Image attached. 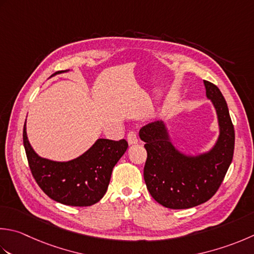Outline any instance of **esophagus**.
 Masks as SVG:
<instances>
[{"mask_svg":"<svg viewBox=\"0 0 254 254\" xmlns=\"http://www.w3.org/2000/svg\"><path fill=\"white\" fill-rule=\"evenodd\" d=\"M127 142L130 145H132V144H136L138 142V137H137L135 132L130 131L127 133Z\"/></svg>","mask_w":254,"mask_h":254,"instance_id":"obj_1","label":"esophagus"}]
</instances>
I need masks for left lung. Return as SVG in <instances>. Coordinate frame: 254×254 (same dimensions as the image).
Returning <instances> with one entry per match:
<instances>
[{
	"label": "left lung",
	"instance_id": "left-lung-1",
	"mask_svg": "<svg viewBox=\"0 0 254 254\" xmlns=\"http://www.w3.org/2000/svg\"><path fill=\"white\" fill-rule=\"evenodd\" d=\"M206 96L216 109L219 137L210 151L191 156L171 142L163 121L144 126L140 138L147 158L144 181L152 197L171 209H187L206 202L217 192L232 162L235 128L227 102L216 84L203 80Z\"/></svg>",
	"mask_w": 254,
	"mask_h": 254
}]
</instances>
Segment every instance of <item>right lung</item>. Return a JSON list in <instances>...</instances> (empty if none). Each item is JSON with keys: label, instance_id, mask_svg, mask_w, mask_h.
I'll list each match as a JSON object with an SVG mask.
<instances>
[{"label": "right lung", "instance_id": "obj_1", "mask_svg": "<svg viewBox=\"0 0 254 254\" xmlns=\"http://www.w3.org/2000/svg\"><path fill=\"white\" fill-rule=\"evenodd\" d=\"M68 70L57 71V73ZM23 143L29 168L41 190L53 200L67 206L87 207L94 205L106 193L112 170L126 153V140L99 138L93 145L74 160L55 162L38 156L23 130Z\"/></svg>", "mask_w": 254, "mask_h": 254}]
</instances>
